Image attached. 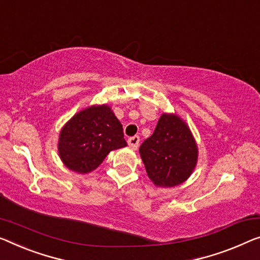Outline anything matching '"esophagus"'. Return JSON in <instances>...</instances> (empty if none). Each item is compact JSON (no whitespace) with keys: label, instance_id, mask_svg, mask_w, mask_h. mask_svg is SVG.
Wrapping results in <instances>:
<instances>
[{"label":"esophagus","instance_id":"obj_1","mask_svg":"<svg viewBox=\"0 0 260 260\" xmlns=\"http://www.w3.org/2000/svg\"><path fill=\"white\" fill-rule=\"evenodd\" d=\"M128 146H129V148H132V149H138V147H139V142H140V138L138 137V135H135V137H132V138H129L128 139Z\"/></svg>","mask_w":260,"mask_h":260}]
</instances>
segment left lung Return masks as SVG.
<instances>
[{
    "label": "left lung",
    "instance_id": "1",
    "mask_svg": "<svg viewBox=\"0 0 260 260\" xmlns=\"http://www.w3.org/2000/svg\"><path fill=\"white\" fill-rule=\"evenodd\" d=\"M139 152L147 175L160 188L176 187L187 181L199 158L190 128L174 113H162L152 137L142 142Z\"/></svg>",
    "mask_w": 260,
    "mask_h": 260
}]
</instances>
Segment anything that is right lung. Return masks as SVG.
Segmentation results:
<instances>
[{"instance_id":"right-lung-1","label":"right lung","mask_w":260,"mask_h":260,"mask_svg":"<svg viewBox=\"0 0 260 260\" xmlns=\"http://www.w3.org/2000/svg\"><path fill=\"white\" fill-rule=\"evenodd\" d=\"M126 146L121 122L104 104L84 108L65 123L58 139V154L70 170L88 174L108 153Z\"/></svg>"}]
</instances>
